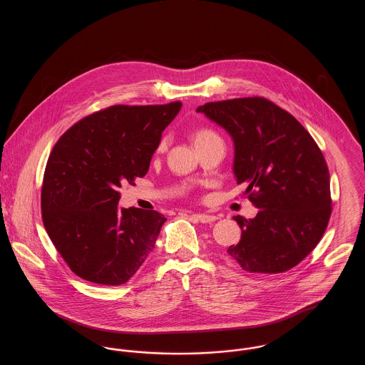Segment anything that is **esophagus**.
Listing matches in <instances>:
<instances>
[{"mask_svg": "<svg viewBox=\"0 0 365 365\" xmlns=\"http://www.w3.org/2000/svg\"><path fill=\"white\" fill-rule=\"evenodd\" d=\"M191 217H194L197 222H201V223H212L216 220V216L207 215V213H191Z\"/></svg>", "mask_w": 365, "mask_h": 365, "instance_id": "1", "label": "esophagus"}]
</instances>
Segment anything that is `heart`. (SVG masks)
Returning <instances> with one entry per match:
<instances>
[{"mask_svg":"<svg viewBox=\"0 0 365 365\" xmlns=\"http://www.w3.org/2000/svg\"><path fill=\"white\" fill-rule=\"evenodd\" d=\"M213 137H217V135H216L212 130H208V128H201V130L195 131V134H194V143H195V142H200V140L213 138Z\"/></svg>","mask_w":365,"mask_h":365,"instance_id":"1","label":"heart"}]
</instances>
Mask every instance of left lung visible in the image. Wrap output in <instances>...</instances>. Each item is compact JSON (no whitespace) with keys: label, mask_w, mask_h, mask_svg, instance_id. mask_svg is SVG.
<instances>
[{"label":"left lung","mask_w":365,"mask_h":365,"mask_svg":"<svg viewBox=\"0 0 365 365\" xmlns=\"http://www.w3.org/2000/svg\"><path fill=\"white\" fill-rule=\"evenodd\" d=\"M197 112L232 139V173L259 208L249 220L234 216L242 237L227 253L247 272L289 271L329 225L330 174L322 150L294 116L261 97L208 103Z\"/></svg>","instance_id":"1"}]
</instances>
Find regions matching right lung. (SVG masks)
Segmentation results:
<instances>
[{
    "mask_svg": "<svg viewBox=\"0 0 365 365\" xmlns=\"http://www.w3.org/2000/svg\"><path fill=\"white\" fill-rule=\"evenodd\" d=\"M167 105H115L66 131L43 175V226L72 272L118 286L149 257L165 217L157 210L120 208L119 189L145 176L161 134L179 113Z\"/></svg>",
    "mask_w": 365,
    "mask_h": 365,
    "instance_id": "obj_1",
    "label": "right lung"
}]
</instances>
